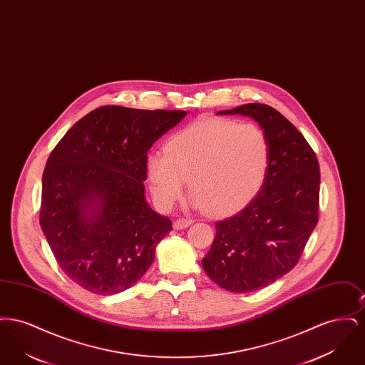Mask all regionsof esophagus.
<instances>
[{
  "instance_id": "obj_1",
  "label": "esophagus",
  "mask_w": 365,
  "mask_h": 365,
  "mask_svg": "<svg viewBox=\"0 0 365 365\" xmlns=\"http://www.w3.org/2000/svg\"><path fill=\"white\" fill-rule=\"evenodd\" d=\"M190 225H192V220H191V219L180 217V219L175 220L174 228L175 230H183V228H186V227H189Z\"/></svg>"
}]
</instances>
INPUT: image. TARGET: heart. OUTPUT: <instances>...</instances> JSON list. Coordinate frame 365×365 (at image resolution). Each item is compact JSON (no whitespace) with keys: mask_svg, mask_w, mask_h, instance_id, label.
<instances>
[{"mask_svg":"<svg viewBox=\"0 0 365 365\" xmlns=\"http://www.w3.org/2000/svg\"><path fill=\"white\" fill-rule=\"evenodd\" d=\"M269 164L271 145L260 125L202 118L168 139L164 153H150L146 173L161 207H171L187 180L192 207L227 216L257 195Z\"/></svg>","mask_w":365,"mask_h":365,"instance_id":"1","label":"heart"}]
</instances>
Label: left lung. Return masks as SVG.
Instances as JSON below:
<instances>
[{"label":"left lung","instance_id":"1","mask_svg":"<svg viewBox=\"0 0 365 365\" xmlns=\"http://www.w3.org/2000/svg\"><path fill=\"white\" fill-rule=\"evenodd\" d=\"M216 115H241L259 123L271 145V164L259 194L232 217L216 223L202 259L222 289L247 293L290 272L317 225L320 170L304 135L277 109L245 104Z\"/></svg>","mask_w":365,"mask_h":365}]
</instances>
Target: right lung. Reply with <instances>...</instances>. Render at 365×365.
Masks as SVG:
<instances>
[{"mask_svg": "<svg viewBox=\"0 0 365 365\" xmlns=\"http://www.w3.org/2000/svg\"><path fill=\"white\" fill-rule=\"evenodd\" d=\"M186 115L106 105L75 123L53 149L39 223L63 272L87 292L130 289L173 230L146 201V155Z\"/></svg>", "mask_w": 365, "mask_h": 365, "instance_id": "add662e5", "label": "right lung"}]
</instances>
